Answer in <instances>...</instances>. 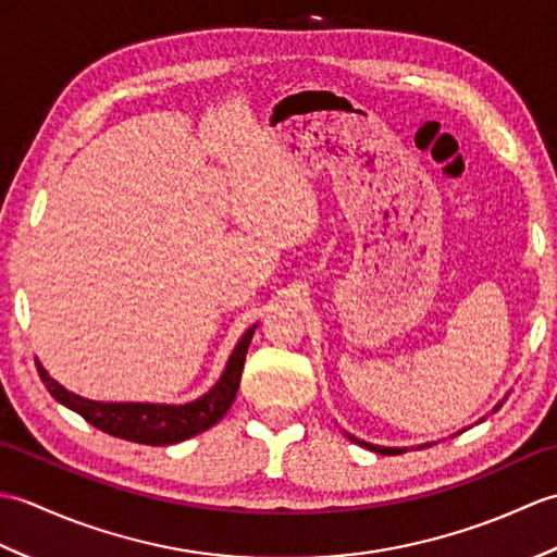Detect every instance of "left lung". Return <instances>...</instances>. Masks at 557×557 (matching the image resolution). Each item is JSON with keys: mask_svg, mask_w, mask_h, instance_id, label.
Wrapping results in <instances>:
<instances>
[{"mask_svg": "<svg viewBox=\"0 0 557 557\" xmlns=\"http://www.w3.org/2000/svg\"><path fill=\"white\" fill-rule=\"evenodd\" d=\"M495 409H498V407H495ZM351 441H357V437H351ZM361 445L373 449V453H381V455H401V453H405V449H399V447H381V445H369V443H361Z\"/></svg>", "mask_w": 557, "mask_h": 557, "instance_id": "obj_1", "label": "left lung"}]
</instances>
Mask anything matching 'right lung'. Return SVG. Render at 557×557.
Instances as JSON below:
<instances>
[{"mask_svg":"<svg viewBox=\"0 0 557 557\" xmlns=\"http://www.w3.org/2000/svg\"><path fill=\"white\" fill-rule=\"evenodd\" d=\"M253 330L256 325L251 330H246L239 345L234 347L227 361V369H224L218 385L212 387L208 395L180 407L136 405V401H92L69 393V389H64L47 375L40 363L38 371L45 387L50 389V395L57 401H62L64 407L81 413V417L90 425H96V429L114 437H122V441H132L140 445H174L186 441V437L208 431L210 425H215L224 413L230 411L236 397V389H239L246 351L248 345H251Z\"/></svg>","mask_w":557,"mask_h":557,"instance_id":"1","label":"right lung"}]
</instances>
